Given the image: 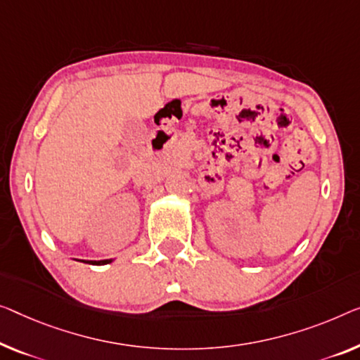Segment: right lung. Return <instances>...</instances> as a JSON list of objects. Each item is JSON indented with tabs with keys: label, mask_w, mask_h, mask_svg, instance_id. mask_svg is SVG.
Instances as JSON below:
<instances>
[{
	"label": "right lung",
	"mask_w": 360,
	"mask_h": 360,
	"mask_svg": "<svg viewBox=\"0 0 360 360\" xmlns=\"http://www.w3.org/2000/svg\"><path fill=\"white\" fill-rule=\"evenodd\" d=\"M87 262H89V264H92V265H106L112 260H87Z\"/></svg>",
	"instance_id": "obj_1"
}]
</instances>
